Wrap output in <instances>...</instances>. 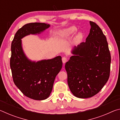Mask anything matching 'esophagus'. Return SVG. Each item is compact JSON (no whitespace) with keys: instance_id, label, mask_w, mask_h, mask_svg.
I'll return each instance as SVG.
<instances>
[{"instance_id":"esophagus-1","label":"esophagus","mask_w":120,"mask_h":120,"mask_svg":"<svg viewBox=\"0 0 120 120\" xmlns=\"http://www.w3.org/2000/svg\"><path fill=\"white\" fill-rule=\"evenodd\" d=\"M62 61L63 64H64L65 63H66L67 61V58H66V57H64H64H63L62 58Z\"/></svg>"}]
</instances>
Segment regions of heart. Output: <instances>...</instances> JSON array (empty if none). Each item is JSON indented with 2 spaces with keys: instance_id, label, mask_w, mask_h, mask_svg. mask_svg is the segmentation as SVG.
Masks as SVG:
<instances>
[{
  "instance_id": "heart-1",
  "label": "heart",
  "mask_w": 120,
  "mask_h": 120,
  "mask_svg": "<svg viewBox=\"0 0 120 120\" xmlns=\"http://www.w3.org/2000/svg\"><path fill=\"white\" fill-rule=\"evenodd\" d=\"M77 31V28L75 26H70L69 27L64 28L59 32V36L61 39H65L70 38L76 33ZM83 34L82 32H78L75 36V40L77 41H79L82 39Z\"/></svg>"
}]
</instances>
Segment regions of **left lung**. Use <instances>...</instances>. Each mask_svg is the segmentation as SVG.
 <instances>
[{"label":"left lung","instance_id":"left-lung-1","mask_svg":"<svg viewBox=\"0 0 120 120\" xmlns=\"http://www.w3.org/2000/svg\"><path fill=\"white\" fill-rule=\"evenodd\" d=\"M89 23L86 42L73 48V56L65 64L70 90L80 98L97 94L107 82L110 73L111 58L106 36L96 23Z\"/></svg>","mask_w":120,"mask_h":120}]
</instances>
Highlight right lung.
<instances>
[{
    "instance_id": "1",
    "label": "right lung",
    "mask_w": 120,
    "mask_h": 120,
    "mask_svg": "<svg viewBox=\"0 0 120 120\" xmlns=\"http://www.w3.org/2000/svg\"><path fill=\"white\" fill-rule=\"evenodd\" d=\"M50 26L42 23L26 24L16 32L11 43L10 66L14 84L24 95L35 100L49 97L56 77L62 68V58L59 56L32 61L24 51L22 39L30 34H40Z\"/></svg>"
}]
</instances>
